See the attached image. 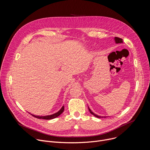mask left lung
I'll return each mask as SVG.
<instances>
[{
	"instance_id": "8db88e82",
	"label": "left lung",
	"mask_w": 150,
	"mask_h": 150,
	"mask_svg": "<svg viewBox=\"0 0 150 150\" xmlns=\"http://www.w3.org/2000/svg\"><path fill=\"white\" fill-rule=\"evenodd\" d=\"M114 40H115V42L116 43H123V40H122L121 38H118V37H115V38H114ZM88 110H89L90 113H91L92 115H93V116H95V117H97V118H103V117H104V118H106L105 117L99 116V115H98L94 114V113L91 110V109H90L89 107H88Z\"/></svg>"
}]
</instances>
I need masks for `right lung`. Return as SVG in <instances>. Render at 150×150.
<instances>
[{
  "label": "right lung",
  "mask_w": 150,
  "mask_h": 150,
  "mask_svg": "<svg viewBox=\"0 0 150 150\" xmlns=\"http://www.w3.org/2000/svg\"><path fill=\"white\" fill-rule=\"evenodd\" d=\"M64 111V106H62V108L60 109L59 111H58L56 113H54L53 114H51V115H45V116H39V115H35L34 114H30L34 116L35 117L37 118H39V119H43V120H52V119H54V118H55L57 117H58V116H59Z\"/></svg>",
  "instance_id": "add662e5"
}]
</instances>
